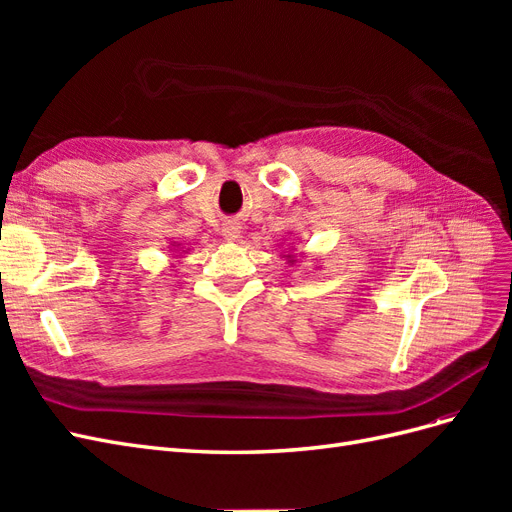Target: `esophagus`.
Returning a JSON list of instances; mask_svg holds the SVG:
<instances>
[{"label": "esophagus", "mask_w": 512, "mask_h": 512, "mask_svg": "<svg viewBox=\"0 0 512 512\" xmlns=\"http://www.w3.org/2000/svg\"><path fill=\"white\" fill-rule=\"evenodd\" d=\"M222 237L226 241H237L241 237V226L237 222H226L222 226Z\"/></svg>", "instance_id": "obj_1"}]
</instances>
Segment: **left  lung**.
<instances>
[{
    "label": "left lung",
    "mask_w": 512,
    "mask_h": 512,
    "mask_svg": "<svg viewBox=\"0 0 512 512\" xmlns=\"http://www.w3.org/2000/svg\"><path fill=\"white\" fill-rule=\"evenodd\" d=\"M284 258L288 260V265H294V262H297V254H294V252H284Z\"/></svg>",
    "instance_id": "8db88e82"
}]
</instances>
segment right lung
Masks as SVG:
<instances>
[{
	"label": "right lung",
	"mask_w": 512,
	"mask_h": 512,
	"mask_svg": "<svg viewBox=\"0 0 512 512\" xmlns=\"http://www.w3.org/2000/svg\"><path fill=\"white\" fill-rule=\"evenodd\" d=\"M170 247H173V250H170V252H175V254H179V258H181V252L185 254V250H181V243H170Z\"/></svg>",
	"instance_id": "obj_1"
}]
</instances>
